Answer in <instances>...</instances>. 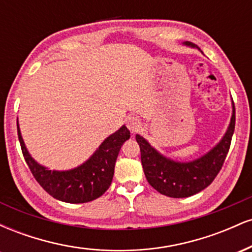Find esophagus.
I'll list each match as a JSON object with an SVG mask.
<instances>
[{
    "mask_svg": "<svg viewBox=\"0 0 252 252\" xmlns=\"http://www.w3.org/2000/svg\"><path fill=\"white\" fill-rule=\"evenodd\" d=\"M126 126H128V129L131 132H136L138 129H140V126H141V121L135 116L126 118Z\"/></svg>",
    "mask_w": 252,
    "mask_h": 252,
    "instance_id": "1",
    "label": "esophagus"
}]
</instances>
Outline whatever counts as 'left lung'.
Segmentation results:
<instances>
[{"label":"left lung","mask_w":252,"mask_h":252,"mask_svg":"<svg viewBox=\"0 0 252 252\" xmlns=\"http://www.w3.org/2000/svg\"><path fill=\"white\" fill-rule=\"evenodd\" d=\"M185 45L195 47L189 41ZM198 48V47H196ZM236 110L232 100V117L224 137L207 154L190 162H178L161 155L140 135L136 141L141 149V162L149 185L170 198H187L212 184L224 164L235 131Z\"/></svg>","instance_id":"left-lung-1"}]
</instances>
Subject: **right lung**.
<instances>
[{
  "label": "right lung",
  "mask_w": 252,
  "mask_h": 252,
  "mask_svg": "<svg viewBox=\"0 0 252 252\" xmlns=\"http://www.w3.org/2000/svg\"><path fill=\"white\" fill-rule=\"evenodd\" d=\"M17 135L24 158L32 174L48 194L60 201L83 204L99 198L108 190L114 178L121 147L129 140L130 131L126 126L110 135L86 162L71 170H50L30 155L17 124Z\"/></svg>",
  "instance_id": "add662e5"
}]
</instances>
